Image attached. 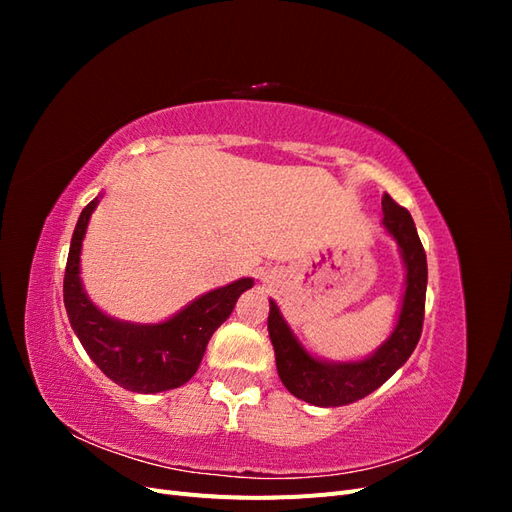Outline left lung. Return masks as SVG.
Returning <instances> with one entry per match:
<instances>
[{"label": "left lung", "instance_id": "obj_1", "mask_svg": "<svg viewBox=\"0 0 512 512\" xmlns=\"http://www.w3.org/2000/svg\"><path fill=\"white\" fill-rule=\"evenodd\" d=\"M384 228L397 241L406 265V292L395 329L386 342L363 361L329 363L309 354L294 337L280 307L269 301V337L275 350V365L286 389L307 404L335 408L348 406L374 393L389 380L414 352L423 331L425 292H427V258L418 239L412 215L395 200L382 196Z\"/></svg>", "mask_w": 512, "mask_h": 512}]
</instances>
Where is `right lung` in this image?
Instances as JSON below:
<instances>
[{
  "instance_id": "obj_1",
  "label": "right lung",
  "mask_w": 512,
  "mask_h": 512,
  "mask_svg": "<svg viewBox=\"0 0 512 512\" xmlns=\"http://www.w3.org/2000/svg\"><path fill=\"white\" fill-rule=\"evenodd\" d=\"M98 203L94 198L81 211L70 241L64 303L72 331L91 361L123 389L134 393L179 389L196 374L211 335L230 316L241 294L254 286V280L243 277L211 290L160 324H134L106 316L89 301L79 275L81 245Z\"/></svg>"
}]
</instances>
